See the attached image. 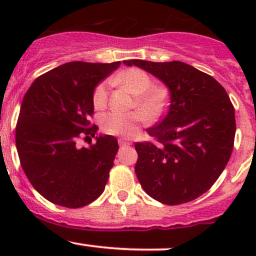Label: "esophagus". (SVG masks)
I'll list each match as a JSON object with an SVG mask.
<instances>
[{
  "mask_svg": "<svg viewBox=\"0 0 256 256\" xmlns=\"http://www.w3.org/2000/svg\"><path fill=\"white\" fill-rule=\"evenodd\" d=\"M131 142L130 140H128V138H119V146H130Z\"/></svg>",
  "mask_w": 256,
  "mask_h": 256,
  "instance_id": "esophagus-1",
  "label": "esophagus"
}]
</instances>
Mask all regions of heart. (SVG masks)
<instances>
[{"label":"heart","instance_id":"1","mask_svg":"<svg viewBox=\"0 0 256 256\" xmlns=\"http://www.w3.org/2000/svg\"><path fill=\"white\" fill-rule=\"evenodd\" d=\"M119 79L131 92L137 95L136 104L148 116H158L162 113L166 106L167 92L164 86H152V78L142 70L130 68L119 76ZM108 85L110 82H102L94 90L92 102L96 110H102L108 102ZM144 112V113H145ZM142 112L112 110L100 118L102 131L112 136H131L137 130L140 122L146 120Z\"/></svg>","mask_w":256,"mask_h":256}]
</instances>
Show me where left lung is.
Masks as SVG:
<instances>
[{"instance_id":"8db88e82","label":"left lung","mask_w":256,"mask_h":256,"mask_svg":"<svg viewBox=\"0 0 256 256\" xmlns=\"http://www.w3.org/2000/svg\"><path fill=\"white\" fill-rule=\"evenodd\" d=\"M164 82L170 90L167 112L146 130L155 142L134 144V171L144 192L161 204L192 201L210 189L234 149V110L212 76L182 61H124Z\"/></svg>"}]
</instances>
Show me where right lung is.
Returning <instances> with one entry per match:
<instances>
[{"label": "right lung", "instance_id": "right-lung-1", "mask_svg": "<svg viewBox=\"0 0 256 256\" xmlns=\"http://www.w3.org/2000/svg\"><path fill=\"white\" fill-rule=\"evenodd\" d=\"M119 66L72 61L40 76L26 91L16 128L18 154L32 186L52 204L80 208L104 192L118 140L107 134L79 148L77 140L95 136L94 90Z\"/></svg>", "mask_w": 256, "mask_h": 256}]
</instances>
